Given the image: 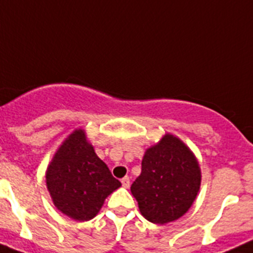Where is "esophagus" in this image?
Instances as JSON below:
<instances>
[{"label":"esophagus","instance_id":"obj_1","mask_svg":"<svg viewBox=\"0 0 253 253\" xmlns=\"http://www.w3.org/2000/svg\"><path fill=\"white\" fill-rule=\"evenodd\" d=\"M121 182H122V186H124L125 188L129 187V178H128V177H124V178L121 179Z\"/></svg>","mask_w":253,"mask_h":253}]
</instances>
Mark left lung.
Listing matches in <instances>:
<instances>
[{"mask_svg": "<svg viewBox=\"0 0 253 253\" xmlns=\"http://www.w3.org/2000/svg\"><path fill=\"white\" fill-rule=\"evenodd\" d=\"M200 184L196 157L178 137L167 133L145 151L141 174L131 186V192L145 219L167 224L188 211Z\"/></svg>", "mask_w": 253, "mask_h": 253, "instance_id": "obj_1", "label": "left lung"}]
</instances>
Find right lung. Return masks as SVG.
<instances>
[{"instance_id": "obj_1", "label": "right lung", "mask_w": 253, "mask_h": 253, "mask_svg": "<svg viewBox=\"0 0 253 253\" xmlns=\"http://www.w3.org/2000/svg\"><path fill=\"white\" fill-rule=\"evenodd\" d=\"M47 188L61 212L79 221L93 219L121 186L98 158L84 129H75L54 154L45 173Z\"/></svg>"}]
</instances>
